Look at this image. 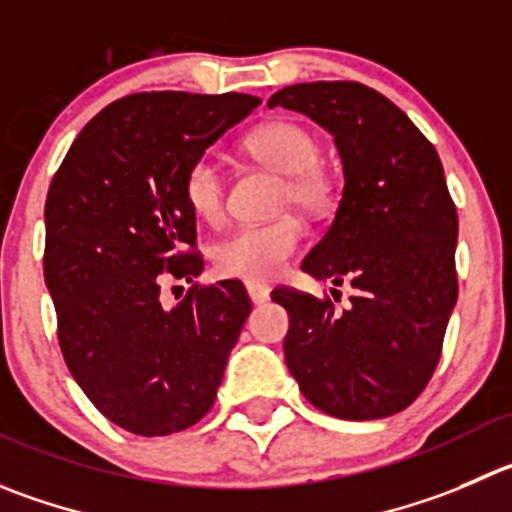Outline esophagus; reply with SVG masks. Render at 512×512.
I'll return each mask as SVG.
<instances>
[{"label": "esophagus", "instance_id": "1", "mask_svg": "<svg viewBox=\"0 0 512 512\" xmlns=\"http://www.w3.org/2000/svg\"><path fill=\"white\" fill-rule=\"evenodd\" d=\"M246 291L253 304H264V301H269L271 294L269 284H264V281H246Z\"/></svg>", "mask_w": 512, "mask_h": 512}]
</instances>
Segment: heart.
I'll return each instance as SVG.
<instances>
[{
    "label": "heart",
    "mask_w": 512,
    "mask_h": 512,
    "mask_svg": "<svg viewBox=\"0 0 512 512\" xmlns=\"http://www.w3.org/2000/svg\"><path fill=\"white\" fill-rule=\"evenodd\" d=\"M256 163L284 175L279 208L324 213L334 203V180L321 160V143L306 125L271 120L243 138ZM183 196L201 221L218 223L226 211V178L213 155H198L183 173ZM306 228L296 216L259 226H241L213 246V266L221 276L269 281L304 246Z\"/></svg>",
    "instance_id": "obj_1"
}]
</instances>
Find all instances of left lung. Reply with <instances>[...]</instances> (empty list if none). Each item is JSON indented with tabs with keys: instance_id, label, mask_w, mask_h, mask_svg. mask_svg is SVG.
I'll list each match as a JSON object with an SVG mask.
<instances>
[{
	"instance_id": "obj_1",
	"label": "left lung",
	"mask_w": 512,
	"mask_h": 512,
	"mask_svg": "<svg viewBox=\"0 0 512 512\" xmlns=\"http://www.w3.org/2000/svg\"><path fill=\"white\" fill-rule=\"evenodd\" d=\"M276 105L334 135L342 201L301 269L354 289L344 311L329 296L271 291L289 314V372L316 410L339 420L402 412L435 374L457 301V211L440 155L392 100L362 82H299L271 95Z\"/></svg>"
}]
</instances>
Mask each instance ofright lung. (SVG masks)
<instances>
[{"mask_svg": "<svg viewBox=\"0 0 512 512\" xmlns=\"http://www.w3.org/2000/svg\"><path fill=\"white\" fill-rule=\"evenodd\" d=\"M259 97L135 92L82 128L45 203V284L67 369L92 405L143 437L208 415L251 311L241 281L193 284L165 309L170 279L203 271L183 173Z\"/></svg>", "mask_w": 512, "mask_h": 512, "instance_id": "add662e5", "label": "right lung"}]
</instances>
